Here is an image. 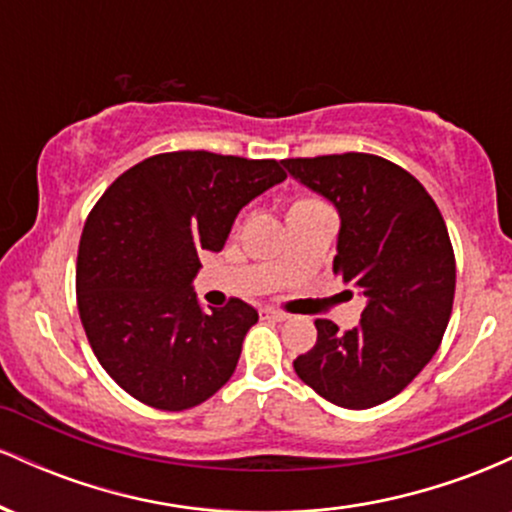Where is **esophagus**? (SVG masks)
<instances>
[{"instance_id": "34e87169", "label": "esophagus", "mask_w": 512, "mask_h": 512, "mask_svg": "<svg viewBox=\"0 0 512 512\" xmlns=\"http://www.w3.org/2000/svg\"><path fill=\"white\" fill-rule=\"evenodd\" d=\"M262 315L269 317V320H276V322H284L286 317H289L286 313H281V310H274V308H264Z\"/></svg>"}]
</instances>
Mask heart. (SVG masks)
<instances>
[{
	"label": "heart",
	"mask_w": 512,
	"mask_h": 512,
	"mask_svg": "<svg viewBox=\"0 0 512 512\" xmlns=\"http://www.w3.org/2000/svg\"><path fill=\"white\" fill-rule=\"evenodd\" d=\"M298 202H310V199H298ZM298 202H296V204H298Z\"/></svg>",
	"instance_id": "heart-1"
}]
</instances>
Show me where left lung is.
Instances as JSON below:
<instances>
[{
  "label": "left lung",
  "instance_id": "8db88e82",
  "mask_svg": "<svg viewBox=\"0 0 512 512\" xmlns=\"http://www.w3.org/2000/svg\"><path fill=\"white\" fill-rule=\"evenodd\" d=\"M281 163L337 207L334 274L366 298L354 330L315 320L317 342L293 368L337 407L383 404L424 370L448 327L455 252L443 216L424 185L387 158L351 151Z\"/></svg>",
  "mask_w": 512,
  "mask_h": 512
}]
</instances>
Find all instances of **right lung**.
<instances>
[{"label":"right lung","mask_w":512,"mask_h":512,"mask_svg":"<svg viewBox=\"0 0 512 512\" xmlns=\"http://www.w3.org/2000/svg\"><path fill=\"white\" fill-rule=\"evenodd\" d=\"M281 180L272 158L170 151L103 192L81 233L76 305L98 363L127 395L182 411L228 383L257 310L240 298L204 310L192 279L238 211Z\"/></svg>","instance_id":"right-lung-1"}]
</instances>
